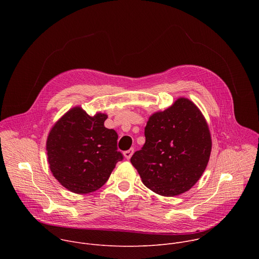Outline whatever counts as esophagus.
<instances>
[{
    "label": "esophagus",
    "mask_w": 259,
    "mask_h": 259,
    "mask_svg": "<svg viewBox=\"0 0 259 259\" xmlns=\"http://www.w3.org/2000/svg\"><path fill=\"white\" fill-rule=\"evenodd\" d=\"M133 153H134V150H133V149H130V150L124 152V157H125L127 160H129V159L132 157Z\"/></svg>",
    "instance_id": "34e87169"
}]
</instances>
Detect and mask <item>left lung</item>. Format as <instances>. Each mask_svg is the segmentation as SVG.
Returning a JSON list of instances; mask_svg holds the SVG:
<instances>
[{
	"label": "left lung",
	"instance_id": "8db88e82",
	"mask_svg": "<svg viewBox=\"0 0 259 259\" xmlns=\"http://www.w3.org/2000/svg\"><path fill=\"white\" fill-rule=\"evenodd\" d=\"M144 136L142 149L130 160L144 186L164 197L191 190L204 173L212 147L208 124L197 105L178 98L150 117Z\"/></svg>",
	"mask_w": 259,
	"mask_h": 259
}]
</instances>
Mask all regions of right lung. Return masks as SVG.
Wrapping results in <instances>:
<instances>
[{"label": "right lung", "mask_w": 259, "mask_h": 259, "mask_svg": "<svg viewBox=\"0 0 259 259\" xmlns=\"http://www.w3.org/2000/svg\"><path fill=\"white\" fill-rule=\"evenodd\" d=\"M105 114L89 116L76 106L52 127L46 142L53 176L66 190L84 195L107 181L123 155L118 152V134L104 127Z\"/></svg>", "instance_id": "1"}]
</instances>
